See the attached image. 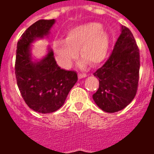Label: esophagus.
Returning <instances> with one entry per match:
<instances>
[{
    "label": "esophagus",
    "mask_w": 154,
    "mask_h": 154,
    "mask_svg": "<svg viewBox=\"0 0 154 154\" xmlns=\"http://www.w3.org/2000/svg\"><path fill=\"white\" fill-rule=\"evenodd\" d=\"M87 77V75L85 73H78V77H79L80 79H82V78H84V77Z\"/></svg>",
    "instance_id": "obj_1"
}]
</instances>
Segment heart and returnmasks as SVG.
<instances>
[{
    "label": "heart",
    "mask_w": 154,
    "mask_h": 154,
    "mask_svg": "<svg viewBox=\"0 0 154 154\" xmlns=\"http://www.w3.org/2000/svg\"><path fill=\"white\" fill-rule=\"evenodd\" d=\"M53 53L58 64L69 68L77 57L91 65H97L105 60L109 50V37L98 23H86L70 29L65 41H55Z\"/></svg>",
    "instance_id": "1"
}]
</instances>
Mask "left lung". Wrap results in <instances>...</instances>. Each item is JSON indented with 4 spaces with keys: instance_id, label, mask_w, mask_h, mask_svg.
I'll use <instances>...</instances> for the list:
<instances>
[{
    "instance_id": "1",
    "label": "left lung",
    "mask_w": 154,
    "mask_h": 154,
    "mask_svg": "<svg viewBox=\"0 0 154 154\" xmlns=\"http://www.w3.org/2000/svg\"><path fill=\"white\" fill-rule=\"evenodd\" d=\"M140 69V51L129 28L122 31L109 57L94 72L99 88L93 98L100 109L107 112L123 109L135 97Z\"/></svg>"
}]
</instances>
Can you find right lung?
Segmentation results:
<instances>
[{
	"label": "right lung",
	"instance_id": "right-lung-1",
	"mask_svg": "<svg viewBox=\"0 0 154 154\" xmlns=\"http://www.w3.org/2000/svg\"><path fill=\"white\" fill-rule=\"evenodd\" d=\"M54 22V19L36 21L20 36L17 46L15 75L18 89L26 105L41 113L59 109L77 81L75 71L58 66L51 50L40 62L30 60L32 41L46 36Z\"/></svg>",
	"mask_w": 154,
	"mask_h": 154
}]
</instances>
